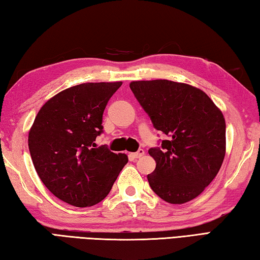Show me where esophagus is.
Returning <instances> with one entry per match:
<instances>
[{"mask_svg": "<svg viewBox=\"0 0 260 260\" xmlns=\"http://www.w3.org/2000/svg\"><path fill=\"white\" fill-rule=\"evenodd\" d=\"M144 155H145L144 149H139L138 151H136V153H131L130 154V157H132V158H140L141 156H144Z\"/></svg>", "mask_w": 260, "mask_h": 260, "instance_id": "esophagus-1", "label": "esophagus"}]
</instances>
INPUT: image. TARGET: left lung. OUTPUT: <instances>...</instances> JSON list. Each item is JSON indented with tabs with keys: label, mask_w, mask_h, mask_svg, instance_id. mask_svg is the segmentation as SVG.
<instances>
[{
	"label": "left lung",
	"mask_w": 260,
	"mask_h": 260,
	"mask_svg": "<svg viewBox=\"0 0 260 260\" xmlns=\"http://www.w3.org/2000/svg\"><path fill=\"white\" fill-rule=\"evenodd\" d=\"M130 88L156 130L169 137L148 150L156 161L147 175L165 202L184 204L203 192L225 156V120L203 90L171 80L132 81Z\"/></svg>",
	"instance_id": "1"
}]
</instances>
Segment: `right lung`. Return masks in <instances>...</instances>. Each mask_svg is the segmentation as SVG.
Instances as JSON below:
<instances>
[{
	"mask_svg": "<svg viewBox=\"0 0 260 260\" xmlns=\"http://www.w3.org/2000/svg\"><path fill=\"white\" fill-rule=\"evenodd\" d=\"M121 85L87 82L58 92L42 106L29 131V151L42 182L72 206L102 202L128 163L125 154L94 143L103 132L107 103Z\"/></svg>",
	"mask_w": 260,
	"mask_h": 260,
	"instance_id": "obj_1",
	"label": "right lung"
}]
</instances>
